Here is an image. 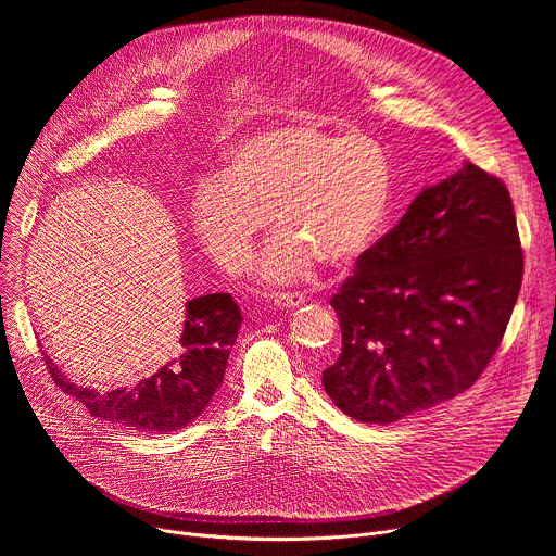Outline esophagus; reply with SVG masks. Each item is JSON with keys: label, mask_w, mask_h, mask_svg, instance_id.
Wrapping results in <instances>:
<instances>
[{"label": "esophagus", "mask_w": 556, "mask_h": 556, "mask_svg": "<svg viewBox=\"0 0 556 556\" xmlns=\"http://www.w3.org/2000/svg\"><path fill=\"white\" fill-rule=\"evenodd\" d=\"M307 299L303 296V294H299V292H279V294H275V305L277 307H286V309H290V307H299V305H303Z\"/></svg>", "instance_id": "1"}]
</instances>
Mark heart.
<instances>
[{"label":"heart","mask_w":556,"mask_h":556,"mask_svg":"<svg viewBox=\"0 0 556 556\" xmlns=\"http://www.w3.org/2000/svg\"><path fill=\"white\" fill-rule=\"evenodd\" d=\"M391 206V174L367 136L314 125H281L237 142L219 180H204L191 206L193 230L211 260L244 273L270 226L281 230L257 275L286 286L314 260L343 268L378 240Z\"/></svg>","instance_id":"1"}]
</instances>
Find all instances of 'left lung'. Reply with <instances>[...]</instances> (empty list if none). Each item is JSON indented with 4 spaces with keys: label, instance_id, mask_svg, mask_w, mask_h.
Listing matches in <instances>:
<instances>
[{
    "label": "left lung",
    "instance_id": "8db88e82",
    "mask_svg": "<svg viewBox=\"0 0 556 556\" xmlns=\"http://www.w3.org/2000/svg\"><path fill=\"white\" fill-rule=\"evenodd\" d=\"M523 277L506 185L472 163L422 189L332 296L343 348L324 371L350 418L389 425L466 391L497 352Z\"/></svg>",
    "mask_w": 556,
    "mask_h": 556
}]
</instances>
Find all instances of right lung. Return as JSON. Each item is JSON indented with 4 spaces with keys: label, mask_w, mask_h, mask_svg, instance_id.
I'll list each match as a JSON object with an SVG mask.
<instances>
[{
    "label": "right lung",
    "mask_w": 556,
    "mask_h": 556,
    "mask_svg": "<svg viewBox=\"0 0 556 556\" xmlns=\"http://www.w3.org/2000/svg\"><path fill=\"white\" fill-rule=\"evenodd\" d=\"M240 326L242 312L230 294H204L187 303L185 328L172 361L134 387L88 389L70 382L48 356L46 367L56 387L74 395L94 418L140 433H172L208 407L224 380Z\"/></svg>",
    "instance_id": "1"
}]
</instances>
